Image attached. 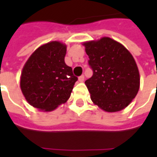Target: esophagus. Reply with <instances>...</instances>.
I'll return each mask as SVG.
<instances>
[{
	"label": "esophagus",
	"mask_w": 157,
	"mask_h": 157,
	"mask_svg": "<svg viewBox=\"0 0 157 157\" xmlns=\"http://www.w3.org/2000/svg\"><path fill=\"white\" fill-rule=\"evenodd\" d=\"M78 80H79V82H84V80H85V76H84L83 75H82L81 76H79Z\"/></svg>",
	"instance_id": "1"
}]
</instances>
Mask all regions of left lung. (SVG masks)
<instances>
[{"mask_svg":"<svg viewBox=\"0 0 157 157\" xmlns=\"http://www.w3.org/2000/svg\"><path fill=\"white\" fill-rule=\"evenodd\" d=\"M83 45L93 71L85 82L93 103L109 113L126 108L140 88L135 59L124 45L108 37Z\"/></svg>","mask_w":157,"mask_h":157,"instance_id":"1","label":"left lung"}]
</instances>
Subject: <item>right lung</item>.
I'll return each instance as SVG.
<instances>
[{
    "label": "right lung",
    "instance_id": "obj_1",
    "mask_svg": "<svg viewBox=\"0 0 157 157\" xmlns=\"http://www.w3.org/2000/svg\"><path fill=\"white\" fill-rule=\"evenodd\" d=\"M66 45L53 41L33 53L22 69L20 86L30 105L53 111L71 97L78 78L65 63Z\"/></svg>",
    "mask_w": 157,
    "mask_h": 157
}]
</instances>
